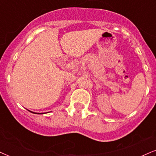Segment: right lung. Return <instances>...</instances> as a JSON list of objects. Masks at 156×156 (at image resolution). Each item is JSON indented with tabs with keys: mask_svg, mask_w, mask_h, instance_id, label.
<instances>
[{
	"mask_svg": "<svg viewBox=\"0 0 156 156\" xmlns=\"http://www.w3.org/2000/svg\"><path fill=\"white\" fill-rule=\"evenodd\" d=\"M35 114H37V113H35ZM38 114H39V113H38Z\"/></svg>",
	"mask_w": 156,
	"mask_h": 156,
	"instance_id": "obj_1",
	"label": "right lung"
}]
</instances>
